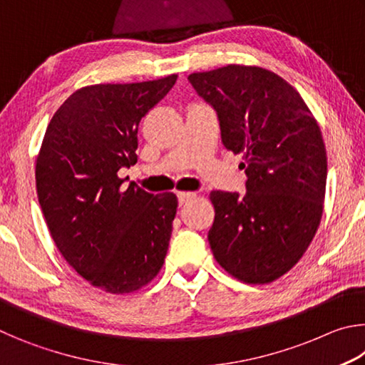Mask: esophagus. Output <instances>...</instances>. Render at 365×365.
Segmentation results:
<instances>
[{
    "instance_id": "obj_1",
    "label": "esophagus",
    "mask_w": 365,
    "mask_h": 365,
    "mask_svg": "<svg viewBox=\"0 0 365 365\" xmlns=\"http://www.w3.org/2000/svg\"><path fill=\"white\" fill-rule=\"evenodd\" d=\"M196 195L195 193H190V191H178L177 197H178V202H180V206H183L185 202H188L190 200H193Z\"/></svg>"
}]
</instances>
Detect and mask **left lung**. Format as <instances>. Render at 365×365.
Instances as JSON below:
<instances>
[{
	"mask_svg": "<svg viewBox=\"0 0 365 365\" xmlns=\"http://www.w3.org/2000/svg\"><path fill=\"white\" fill-rule=\"evenodd\" d=\"M217 110L222 143L242 154L246 195L211 191L207 240L228 275L267 285L292 270L322 219L327 151L316 117L294 86L257 66L190 73Z\"/></svg>",
	"mask_w": 365,
	"mask_h": 365,
	"instance_id": "8db88e82",
	"label": "left lung"
}]
</instances>
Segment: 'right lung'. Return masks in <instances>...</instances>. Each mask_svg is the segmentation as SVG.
Returning a JSON list of instances; mask_svg holds the SVG:
<instances>
[{
  "label": "right lung",
  "mask_w": 365,
  "mask_h": 365,
  "mask_svg": "<svg viewBox=\"0 0 365 365\" xmlns=\"http://www.w3.org/2000/svg\"><path fill=\"white\" fill-rule=\"evenodd\" d=\"M175 80L73 91L36 154V195L54 245L80 277L110 294L145 288L168 255L177 196L127 187L117 172L137 163L140 120Z\"/></svg>",
  "instance_id": "add662e5"
}]
</instances>
